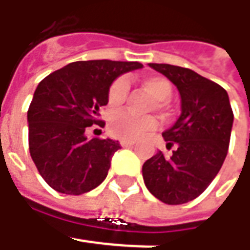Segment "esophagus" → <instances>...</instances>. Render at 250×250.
Wrapping results in <instances>:
<instances>
[{
    "instance_id": "esophagus-1",
    "label": "esophagus",
    "mask_w": 250,
    "mask_h": 250,
    "mask_svg": "<svg viewBox=\"0 0 250 250\" xmlns=\"http://www.w3.org/2000/svg\"><path fill=\"white\" fill-rule=\"evenodd\" d=\"M120 143L122 147H133V146H135V142H132V140L128 139H122Z\"/></svg>"
}]
</instances>
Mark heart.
I'll return each mask as SVG.
<instances>
[{
  "instance_id": "1",
  "label": "heart",
  "mask_w": 250,
  "mask_h": 250,
  "mask_svg": "<svg viewBox=\"0 0 250 250\" xmlns=\"http://www.w3.org/2000/svg\"><path fill=\"white\" fill-rule=\"evenodd\" d=\"M143 86L154 96L156 100H159L156 104V108L164 110L167 107L166 101L172 94V84L169 83V81L159 75H153L143 79ZM128 90H129V83L128 79L124 76L111 83L107 93V100L111 110H117L124 104ZM156 128H157V121L153 117H135L128 112H115L110 120L111 133L117 138H124V139H140Z\"/></svg>"
}]
</instances>
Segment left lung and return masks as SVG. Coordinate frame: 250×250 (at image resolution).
I'll list each match as a JSON object with an SVG mask.
<instances>
[{"mask_svg":"<svg viewBox=\"0 0 250 250\" xmlns=\"http://www.w3.org/2000/svg\"><path fill=\"white\" fill-rule=\"evenodd\" d=\"M181 94V117L163 133L172 154L157 151L142 167L151 195L167 205H184L202 195L228 153L234 112L224 87L192 69L149 63Z\"/></svg>","mask_w":250,"mask_h":250,"instance_id":"obj_1","label":"left lung"}]
</instances>
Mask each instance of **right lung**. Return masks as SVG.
Returning a JSON list of instances; mask_svg holds the SVG:
<instances>
[{"label":"right lung","mask_w":250,"mask_h":250,"mask_svg":"<svg viewBox=\"0 0 250 250\" xmlns=\"http://www.w3.org/2000/svg\"><path fill=\"white\" fill-rule=\"evenodd\" d=\"M142 66L128 61H76L39 83L27 110L29 151L54 190L82 195L105 179L120 143L87 139L84 133L91 125H105L100 111L108 103L114 79Z\"/></svg>","instance_id":"add662e5"}]
</instances>
